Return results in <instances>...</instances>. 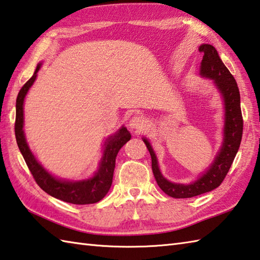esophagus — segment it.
<instances>
[{"label":"esophagus","instance_id":"1","mask_svg":"<svg viewBox=\"0 0 260 260\" xmlns=\"http://www.w3.org/2000/svg\"><path fill=\"white\" fill-rule=\"evenodd\" d=\"M145 123H146V121H145L143 117L134 116V117H132V118H131L128 126H129V128L132 131L135 132V133H140V132L143 131L146 127Z\"/></svg>","mask_w":260,"mask_h":260}]
</instances>
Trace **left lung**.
Here are the masks:
<instances>
[{"label":"left lung","instance_id":"8db88e82","mask_svg":"<svg viewBox=\"0 0 260 260\" xmlns=\"http://www.w3.org/2000/svg\"><path fill=\"white\" fill-rule=\"evenodd\" d=\"M198 50L204 54L200 68V75L202 78L213 80V84L221 94L224 107L222 144L211 166L198 176L195 181L189 184L171 182L162 176L155 152L149 140L145 137L142 139L151 154L152 170L157 185L167 195L174 198H190L211 191L220 186L228 171L230 170L242 139L243 120L240 107V92L236 80L223 64L214 46L203 44Z\"/></svg>","mask_w":260,"mask_h":260}]
</instances>
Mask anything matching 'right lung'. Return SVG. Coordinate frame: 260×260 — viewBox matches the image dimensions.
<instances>
[{"label":"right lung","mask_w":260,"mask_h":260,"mask_svg":"<svg viewBox=\"0 0 260 260\" xmlns=\"http://www.w3.org/2000/svg\"><path fill=\"white\" fill-rule=\"evenodd\" d=\"M40 68H42V63L37 65L34 75L22 86L17 96L14 132L19 150L21 152L25 164H27L30 172L34 176L36 182L48 195L76 205L98 203L103 200L110 189V186L113 184L116 156L124 144L131 140L132 135L126 127L121 126L114 135L107 137L104 143L103 156L100 159L98 169L94 171L93 176L88 178V179L70 180L53 176L49 171L45 169L44 166L40 164L31 150H30L23 131L24 98L36 81Z\"/></svg>","instance_id":"1"}]
</instances>
